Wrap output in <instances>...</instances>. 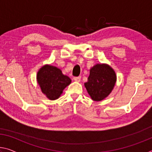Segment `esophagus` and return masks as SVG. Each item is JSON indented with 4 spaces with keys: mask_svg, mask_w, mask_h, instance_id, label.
<instances>
[{
    "mask_svg": "<svg viewBox=\"0 0 152 152\" xmlns=\"http://www.w3.org/2000/svg\"><path fill=\"white\" fill-rule=\"evenodd\" d=\"M81 79V76H76L74 77V80L76 82H80Z\"/></svg>",
    "mask_w": 152,
    "mask_h": 152,
    "instance_id": "34e87169",
    "label": "esophagus"
}]
</instances>
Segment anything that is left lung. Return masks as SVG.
Here are the masks:
<instances>
[{
    "label": "left lung",
    "instance_id": "8db88e82",
    "mask_svg": "<svg viewBox=\"0 0 152 152\" xmlns=\"http://www.w3.org/2000/svg\"><path fill=\"white\" fill-rule=\"evenodd\" d=\"M116 76L112 67L105 64H97L90 70L85 86L92 99L99 102L110 95L115 85Z\"/></svg>",
    "mask_w": 152,
    "mask_h": 152
}]
</instances>
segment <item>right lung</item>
<instances>
[{"label": "right lung", "instance_id": "1", "mask_svg": "<svg viewBox=\"0 0 152 152\" xmlns=\"http://www.w3.org/2000/svg\"><path fill=\"white\" fill-rule=\"evenodd\" d=\"M37 81L42 92L50 100L59 98L64 89L71 83V79L64 75L59 69L48 65L38 71Z\"/></svg>", "mask_w": 152, "mask_h": 152}]
</instances>
